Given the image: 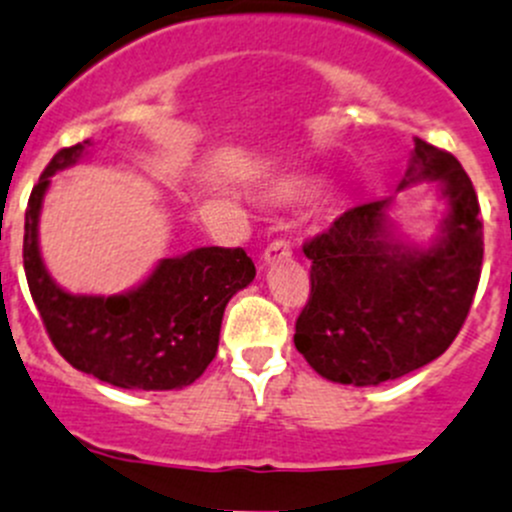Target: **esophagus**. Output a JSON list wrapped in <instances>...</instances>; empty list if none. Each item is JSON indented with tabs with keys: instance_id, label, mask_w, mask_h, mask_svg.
<instances>
[{
	"instance_id": "obj_1",
	"label": "esophagus",
	"mask_w": 512,
	"mask_h": 512,
	"mask_svg": "<svg viewBox=\"0 0 512 512\" xmlns=\"http://www.w3.org/2000/svg\"><path fill=\"white\" fill-rule=\"evenodd\" d=\"M290 255H292L290 242L275 240V242H270V245L265 247V252H262V262H265V265H272V262L287 260Z\"/></svg>"
}]
</instances>
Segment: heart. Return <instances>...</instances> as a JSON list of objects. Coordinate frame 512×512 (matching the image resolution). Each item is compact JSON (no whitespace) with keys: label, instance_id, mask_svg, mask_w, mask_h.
Returning <instances> with one entry per match:
<instances>
[{"label":"heart","instance_id":"1","mask_svg":"<svg viewBox=\"0 0 512 512\" xmlns=\"http://www.w3.org/2000/svg\"><path fill=\"white\" fill-rule=\"evenodd\" d=\"M315 190V182L305 180V177H287V180H280L275 187H272V197L277 202H295L300 197L310 195Z\"/></svg>","mask_w":512,"mask_h":512}]
</instances>
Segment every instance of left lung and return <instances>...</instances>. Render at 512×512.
Returning <instances> with one entry per match:
<instances>
[{"label": "left lung", "instance_id": "1", "mask_svg": "<svg viewBox=\"0 0 512 512\" xmlns=\"http://www.w3.org/2000/svg\"><path fill=\"white\" fill-rule=\"evenodd\" d=\"M435 182L448 202L428 247L395 235L388 200L352 207L302 250L312 262L310 300L295 347L317 375L380 385L443 355L473 305L483 265L478 195L450 152L415 140L398 190Z\"/></svg>", "mask_w": 512, "mask_h": 512}]
</instances>
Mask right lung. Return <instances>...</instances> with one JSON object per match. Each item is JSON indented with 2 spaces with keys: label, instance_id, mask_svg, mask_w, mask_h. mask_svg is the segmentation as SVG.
Wrapping results in <instances>:
<instances>
[{
  "label": "right lung",
  "instance_id": "add662e5",
  "mask_svg": "<svg viewBox=\"0 0 512 512\" xmlns=\"http://www.w3.org/2000/svg\"><path fill=\"white\" fill-rule=\"evenodd\" d=\"M92 140L64 147L44 167L24 212V272L59 355L77 370L124 390H182L220 345L222 315L255 280L242 247H197L157 262L150 277L119 295H72L54 282L39 252V215L57 172L77 165Z\"/></svg>",
  "mask_w": 512,
  "mask_h": 512
}]
</instances>
